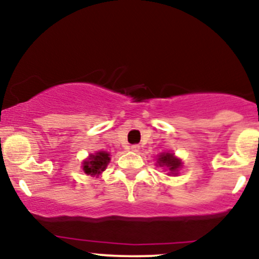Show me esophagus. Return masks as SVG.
I'll return each instance as SVG.
<instances>
[{
	"label": "esophagus",
	"mask_w": 259,
	"mask_h": 259,
	"mask_svg": "<svg viewBox=\"0 0 259 259\" xmlns=\"http://www.w3.org/2000/svg\"><path fill=\"white\" fill-rule=\"evenodd\" d=\"M130 150L134 151V152H138V151L140 150V146L139 145H132V146H130Z\"/></svg>",
	"instance_id": "esophagus-1"
}]
</instances>
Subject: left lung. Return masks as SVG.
<instances>
[{
	"mask_svg": "<svg viewBox=\"0 0 259 259\" xmlns=\"http://www.w3.org/2000/svg\"><path fill=\"white\" fill-rule=\"evenodd\" d=\"M158 164L160 165V167L165 165V167L170 170V173L175 174V171H177L178 168L181 165V162L178 158H175L174 154L162 153L158 158Z\"/></svg>",
	"mask_w": 259,
	"mask_h": 259,
	"instance_id": "left-lung-1",
	"label": "left lung"
}]
</instances>
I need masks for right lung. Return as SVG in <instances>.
<instances>
[{"label": "right lung", "instance_id": "add662e5", "mask_svg": "<svg viewBox=\"0 0 259 259\" xmlns=\"http://www.w3.org/2000/svg\"><path fill=\"white\" fill-rule=\"evenodd\" d=\"M109 154L107 152H97L96 154H91L90 158L84 162V171L88 175H97L103 171L109 163Z\"/></svg>", "mask_w": 259, "mask_h": 259}]
</instances>
